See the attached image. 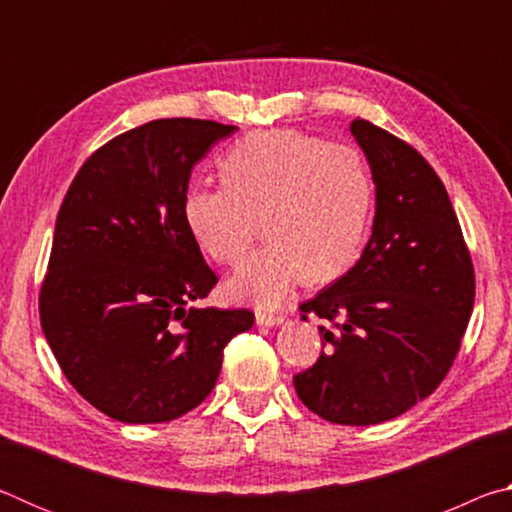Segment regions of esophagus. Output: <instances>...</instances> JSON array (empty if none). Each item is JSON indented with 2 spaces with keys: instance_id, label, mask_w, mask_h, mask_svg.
I'll list each match as a JSON object with an SVG mask.
<instances>
[{
  "instance_id": "1",
  "label": "esophagus",
  "mask_w": 512,
  "mask_h": 512,
  "mask_svg": "<svg viewBox=\"0 0 512 512\" xmlns=\"http://www.w3.org/2000/svg\"><path fill=\"white\" fill-rule=\"evenodd\" d=\"M255 320L257 325H266V327H273V325H280L284 316L282 314H275V311H268V309H257L255 311Z\"/></svg>"
}]
</instances>
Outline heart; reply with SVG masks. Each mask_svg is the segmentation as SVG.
<instances>
[{
  "label": "heart",
  "mask_w": 512,
  "mask_h": 512,
  "mask_svg": "<svg viewBox=\"0 0 512 512\" xmlns=\"http://www.w3.org/2000/svg\"><path fill=\"white\" fill-rule=\"evenodd\" d=\"M225 183H194L183 214L198 248L235 266L257 237V250L228 282L230 296L277 307L309 275L339 277L359 255L372 210V180L350 144L275 128L248 135L221 162Z\"/></svg>",
  "instance_id": "b5f03b06"
}]
</instances>
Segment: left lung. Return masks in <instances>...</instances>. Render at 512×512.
Returning a JSON list of instances; mask_svg holds the SVG:
<instances>
[{
  "label": "left lung",
  "instance_id": "8db88e82",
  "mask_svg": "<svg viewBox=\"0 0 512 512\" xmlns=\"http://www.w3.org/2000/svg\"><path fill=\"white\" fill-rule=\"evenodd\" d=\"M377 185L363 255L300 316L327 320L323 352L293 377L309 411L366 427L429 397L461 350L474 305V266L447 189L409 142L352 121Z\"/></svg>",
  "mask_w": 512,
  "mask_h": 512
}]
</instances>
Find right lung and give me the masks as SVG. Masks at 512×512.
Masks as SVG:
<instances>
[{
    "label": "right lung",
    "mask_w": 512,
    "mask_h": 512,
    "mask_svg": "<svg viewBox=\"0 0 512 512\" xmlns=\"http://www.w3.org/2000/svg\"><path fill=\"white\" fill-rule=\"evenodd\" d=\"M235 133L210 119H153L99 146L60 205L40 325L94 409L128 424L176 420L212 393L250 309H196L219 277L189 235L194 164Z\"/></svg>",
    "instance_id": "1"
}]
</instances>
